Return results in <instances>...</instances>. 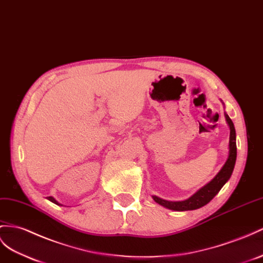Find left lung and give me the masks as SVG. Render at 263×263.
Instances as JSON below:
<instances>
[{
  "label": "left lung",
  "instance_id": "obj_1",
  "mask_svg": "<svg viewBox=\"0 0 263 263\" xmlns=\"http://www.w3.org/2000/svg\"><path fill=\"white\" fill-rule=\"evenodd\" d=\"M226 119L229 126H230V141H229V149L230 150H229V157L227 162L222 166L220 172L210 181V182L205 184L203 187H201L198 192L194 193L189 199H186L184 201L173 202L160 199L158 197H153L154 201H156L157 203L176 211L196 210V209H199L209 203V202L217 196L218 192L221 190V187L226 184L229 179H230L234 169L235 160H237V142H235L234 125L228 114H226Z\"/></svg>",
  "mask_w": 263,
  "mask_h": 263
}]
</instances>
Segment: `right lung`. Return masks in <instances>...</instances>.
<instances>
[{"mask_svg": "<svg viewBox=\"0 0 263 263\" xmlns=\"http://www.w3.org/2000/svg\"><path fill=\"white\" fill-rule=\"evenodd\" d=\"M48 199L51 201V202H53V203H55V204H59V202L57 201V200H54V198H52V197H48ZM60 205V204H59Z\"/></svg>", "mask_w": 263, "mask_h": 263, "instance_id": "obj_1", "label": "right lung"}]
</instances>
